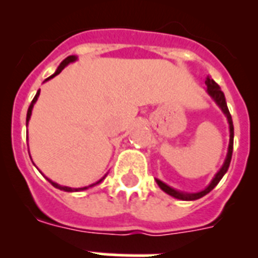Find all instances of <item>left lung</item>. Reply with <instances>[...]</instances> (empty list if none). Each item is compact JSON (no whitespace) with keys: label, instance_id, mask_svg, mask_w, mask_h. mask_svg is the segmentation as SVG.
Instances as JSON below:
<instances>
[{"label":"left lung","instance_id":"1","mask_svg":"<svg viewBox=\"0 0 258 258\" xmlns=\"http://www.w3.org/2000/svg\"><path fill=\"white\" fill-rule=\"evenodd\" d=\"M206 85H207V88H208L207 89L208 94L211 95L212 99H213V101L217 103V106L222 109V112L225 113V116L227 117V122H229V127H230L229 150H227L226 159H225V163H223V165L221 166V169L218 170L217 174L214 175V178L212 179L211 183H209L208 186L204 188V190L200 191V192H195V194L181 192V191L174 190V188H172L170 186H168V184H165L164 182H161L160 179H156V183L159 184V187H160L164 192H166L168 195H170V197L175 198V199H179V200H197V199H200V198H203L204 195H207L208 192H211V191L213 190L216 186H217V183L221 181V178H222L223 175H225V173L227 172V169H229V166H230V161H231L232 147H234V125H232L231 115H230L229 108H227L226 99H225V94H223V92L220 89L218 84L216 83L214 80H212L211 77H207Z\"/></svg>","mask_w":258,"mask_h":258}]
</instances>
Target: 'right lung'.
<instances>
[{
    "label": "right lung",
    "instance_id": "1",
    "mask_svg": "<svg viewBox=\"0 0 258 258\" xmlns=\"http://www.w3.org/2000/svg\"><path fill=\"white\" fill-rule=\"evenodd\" d=\"M76 59H77V56H75V55H70V56H67V58H66L64 60L61 61L60 64H59V67L56 68V71H55V72H54V75H51V76H50V77H47V79L45 80V81H47V80L52 79V77H54V76H56V75L60 74L61 71L64 70L66 66H68V64H70V63H72V61H75V60H76ZM38 95H40V90H38V92L36 93L35 98H33V101H32L31 106H29V108H28V112H27V125H28L29 118H31V115H32V109H33V104H35V103H36V101H37ZM103 178H104V177H103ZM103 178L99 179V181H98L97 183H93V184H90V186H86V187H80V188H72V187H67V186H60V184L55 183V182H52L51 179H49V178H46V179H47V181L50 182V183L52 184V186H54V187L59 188V190L67 191V192H74V191H83V190H86V188H89V187H93V186H95V184H98V183H99V182L103 181Z\"/></svg>",
    "mask_w": 258,
    "mask_h": 258
}]
</instances>
